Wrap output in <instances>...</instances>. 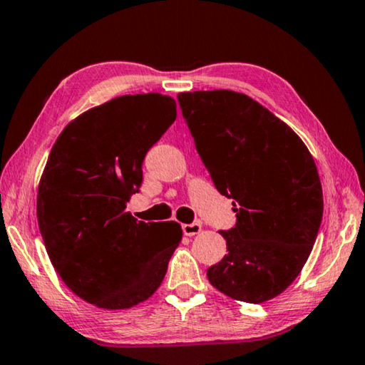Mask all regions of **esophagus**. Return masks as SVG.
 <instances>
[{"label":"esophagus","mask_w":365,"mask_h":365,"mask_svg":"<svg viewBox=\"0 0 365 365\" xmlns=\"http://www.w3.org/2000/svg\"><path fill=\"white\" fill-rule=\"evenodd\" d=\"M202 231L200 222H192V225H182V232L186 235H195Z\"/></svg>","instance_id":"esophagus-1"}]
</instances>
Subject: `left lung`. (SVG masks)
Instances as JSON below:
<instances>
[{"label": "left lung", "mask_w": 365, "mask_h": 365, "mask_svg": "<svg viewBox=\"0 0 365 365\" xmlns=\"http://www.w3.org/2000/svg\"><path fill=\"white\" fill-rule=\"evenodd\" d=\"M195 149L237 222L227 255L208 267L215 289L245 303L277 297L302 272L321 227L322 186L308 147L247 94L179 93Z\"/></svg>", "instance_id": "1"}]
</instances>
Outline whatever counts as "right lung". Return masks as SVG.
I'll return each mask as SVG.
<instances>
[{"instance_id": "add662e5", "label": "right lung", "mask_w": 365, "mask_h": 365, "mask_svg": "<svg viewBox=\"0 0 365 365\" xmlns=\"http://www.w3.org/2000/svg\"><path fill=\"white\" fill-rule=\"evenodd\" d=\"M175 120L170 96H120L70 121L51 149L38 226L56 272L86 303L128 309L162 284L182 229L125 210L139 192L147 150Z\"/></svg>"}]
</instances>
